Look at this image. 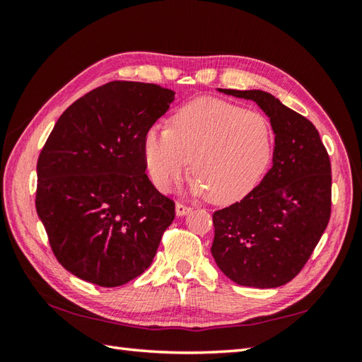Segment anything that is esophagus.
<instances>
[{
  "mask_svg": "<svg viewBox=\"0 0 362 362\" xmlns=\"http://www.w3.org/2000/svg\"><path fill=\"white\" fill-rule=\"evenodd\" d=\"M191 210V206H188V205H185V204H182V202H177L175 204V213H177V216H185V214H188Z\"/></svg>",
  "mask_w": 362,
  "mask_h": 362,
  "instance_id": "1",
  "label": "esophagus"
}]
</instances>
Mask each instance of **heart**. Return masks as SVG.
I'll list each match as a JSON object with an SVG mask.
<instances>
[{
  "label": "heart",
  "mask_w": 362,
  "mask_h": 362,
  "mask_svg": "<svg viewBox=\"0 0 362 362\" xmlns=\"http://www.w3.org/2000/svg\"><path fill=\"white\" fill-rule=\"evenodd\" d=\"M272 146V127L263 113L204 98L177 110L171 127L149 129L144 156L161 191L171 189L193 160L196 193L209 191L213 202H230L255 187Z\"/></svg>",
  "instance_id": "heart-1"
}]
</instances>
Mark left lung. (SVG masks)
Here are the masks:
<instances>
[{
    "mask_svg": "<svg viewBox=\"0 0 362 362\" xmlns=\"http://www.w3.org/2000/svg\"><path fill=\"white\" fill-rule=\"evenodd\" d=\"M255 101L275 134L272 166L240 202L213 213V258L230 280L276 288L305 267L332 216V163L316 126L261 90H227Z\"/></svg>",
    "mask_w": 362,
    "mask_h": 362,
    "instance_id": "obj_1",
    "label": "left lung"
}]
</instances>
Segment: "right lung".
<instances>
[{
    "instance_id": "obj_1",
    "label": "right lung",
    "mask_w": 362,
    "mask_h": 362,
    "mask_svg": "<svg viewBox=\"0 0 362 362\" xmlns=\"http://www.w3.org/2000/svg\"><path fill=\"white\" fill-rule=\"evenodd\" d=\"M174 101L157 83L113 81L62 113L37 161L35 209L66 271L115 288L152 263L175 204L146 174L144 138Z\"/></svg>"
}]
</instances>
